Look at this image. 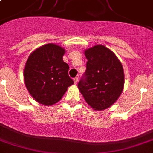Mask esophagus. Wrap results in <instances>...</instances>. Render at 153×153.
<instances>
[{"label":"esophagus","instance_id":"obj_1","mask_svg":"<svg viewBox=\"0 0 153 153\" xmlns=\"http://www.w3.org/2000/svg\"><path fill=\"white\" fill-rule=\"evenodd\" d=\"M78 81H79V77H75V78H74V84H77Z\"/></svg>","mask_w":153,"mask_h":153}]
</instances>
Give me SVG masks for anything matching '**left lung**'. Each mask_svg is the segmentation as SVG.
Segmentation results:
<instances>
[{
  "instance_id": "left-lung-1",
  "label": "left lung",
  "mask_w": 153,
  "mask_h": 153,
  "mask_svg": "<svg viewBox=\"0 0 153 153\" xmlns=\"http://www.w3.org/2000/svg\"><path fill=\"white\" fill-rule=\"evenodd\" d=\"M85 79L78 84L86 103L94 110H104L116 102L125 83L123 67L115 54L104 45L86 49Z\"/></svg>"
}]
</instances>
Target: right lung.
Instances as JSON below:
<instances>
[{"mask_svg": "<svg viewBox=\"0 0 153 153\" xmlns=\"http://www.w3.org/2000/svg\"><path fill=\"white\" fill-rule=\"evenodd\" d=\"M66 51L55 44H47L32 51L24 69V81L32 98L39 104L51 105L74 83L69 66L62 60Z\"/></svg>", "mask_w": 153, "mask_h": 153, "instance_id": "right-lung-1", "label": "right lung"}]
</instances>
